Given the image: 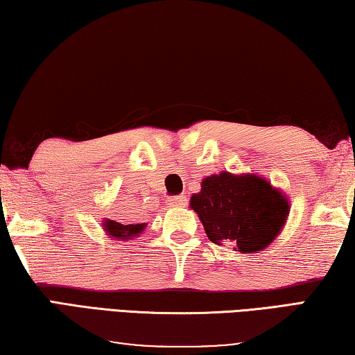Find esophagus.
Listing matches in <instances>:
<instances>
[{
	"label": "esophagus",
	"mask_w": 355,
	"mask_h": 355,
	"mask_svg": "<svg viewBox=\"0 0 355 355\" xmlns=\"http://www.w3.org/2000/svg\"><path fill=\"white\" fill-rule=\"evenodd\" d=\"M166 203L173 206V208H181V206L187 205V198H185V195H176V196H171V198H168Z\"/></svg>",
	"instance_id": "34e87169"
}]
</instances>
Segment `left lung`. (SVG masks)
I'll return each instance as SVG.
<instances>
[{
	"label": "left lung",
	"mask_w": 355,
	"mask_h": 355,
	"mask_svg": "<svg viewBox=\"0 0 355 355\" xmlns=\"http://www.w3.org/2000/svg\"><path fill=\"white\" fill-rule=\"evenodd\" d=\"M208 238L243 254L268 248L288 216V200L257 174L220 171L205 178L190 198Z\"/></svg>",
	"instance_id": "8db88e82"
}]
</instances>
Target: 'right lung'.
Masks as SVG:
<instances>
[{
	"label": "right lung",
	"mask_w": 355,
	"mask_h": 355,
	"mask_svg": "<svg viewBox=\"0 0 355 355\" xmlns=\"http://www.w3.org/2000/svg\"><path fill=\"white\" fill-rule=\"evenodd\" d=\"M147 223H125L106 219L103 220V227H105L106 234H109L111 238L116 239H122V241H128V239H133L135 236L143 233V230L146 228Z\"/></svg>",
	"instance_id": "right-lung-1"
}]
</instances>
